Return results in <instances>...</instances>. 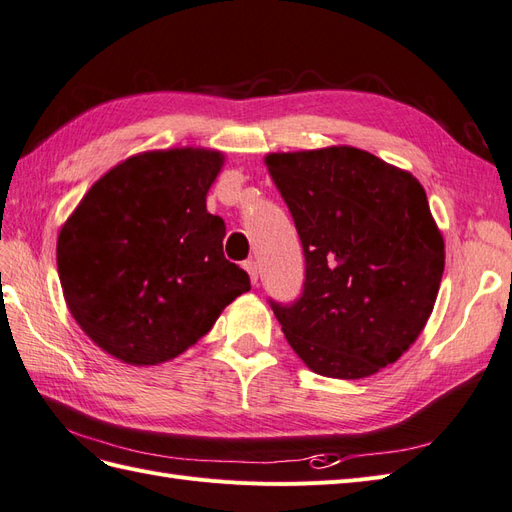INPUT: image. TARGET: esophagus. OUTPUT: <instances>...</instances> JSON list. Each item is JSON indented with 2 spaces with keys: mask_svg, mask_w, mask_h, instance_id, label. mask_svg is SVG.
<instances>
[{
  "mask_svg": "<svg viewBox=\"0 0 512 512\" xmlns=\"http://www.w3.org/2000/svg\"><path fill=\"white\" fill-rule=\"evenodd\" d=\"M244 270L248 272V276H251V283H253V285H257V281H259V270H257V264H255L253 259L244 261Z\"/></svg>",
  "mask_w": 512,
  "mask_h": 512,
  "instance_id": "esophagus-1",
  "label": "esophagus"
}]
</instances>
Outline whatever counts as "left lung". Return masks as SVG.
<instances>
[{"label":"left lung","mask_w":512,"mask_h":512,"mask_svg":"<svg viewBox=\"0 0 512 512\" xmlns=\"http://www.w3.org/2000/svg\"><path fill=\"white\" fill-rule=\"evenodd\" d=\"M266 167L306 259L302 296L272 302L291 349L334 379L397 362L425 328L444 274L425 188L352 145L274 152Z\"/></svg>","instance_id":"1"}]
</instances>
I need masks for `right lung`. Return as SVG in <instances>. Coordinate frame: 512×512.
Here are the masks:
<instances>
[{
    "label": "right lung",
    "mask_w": 512,
    "mask_h": 512,
    "mask_svg": "<svg viewBox=\"0 0 512 512\" xmlns=\"http://www.w3.org/2000/svg\"><path fill=\"white\" fill-rule=\"evenodd\" d=\"M225 154L141 152L109 169L57 236L70 315L102 352L133 367L173 360L208 334L248 274L223 255L206 208Z\"/></svg>",
    "instance_id": "obj_1"
}]
</instances>
